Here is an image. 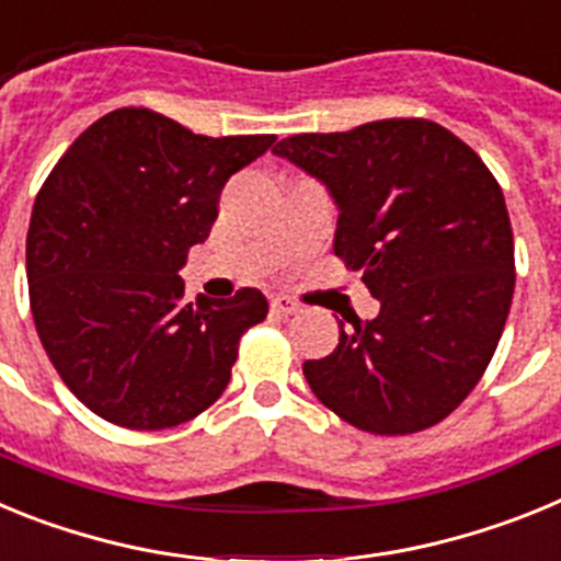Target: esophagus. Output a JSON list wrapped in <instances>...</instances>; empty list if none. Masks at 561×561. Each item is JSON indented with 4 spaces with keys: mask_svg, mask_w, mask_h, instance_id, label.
<instances>
[{
    "mask_svg": "<svg viewBox=\"0 0 561 561\" xmlns=\"http://www.w3.org/2000/svg\"><path fill=\"white\" fill-rule=\"evenodd\" d=\"M270 306H272V311H275V314H284V317L295 314V311L300 309V306H297L295 300H291V297H286V295H275L270 300Z\"/></svg>",
    "mask_w": 561,
    "mask_h": 561,
    "instance_id": "34e87169",
    "label": "esophagus"
}]
</instances>
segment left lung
Returning a JSON list of instances; mask_svg holds the SVG:
<instances>
[{
  "instance_id": "left-lung-1",
  "label": "left lung",
  "mask_w": 561,
  "mask_h": 561,
  "mask_svg": "<svg viewBox=\"0 0 561 561\" xmlns=\"http://www.w3.org/2000/svg\"><path fill=\"white\" fill-rule=\"evenodd\" d=\"M323 182L334 252L379 300L340 323V345L304 362L311 393L374 435L447 419L483 376L514 295L503 191L472 148L433 121L295 134L272 148Z\"/></svg>"
}]
</instances>
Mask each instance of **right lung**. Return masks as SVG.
I'll use <instances>...</instances> for the list:
<instances>
[{
  "mask_svg": "<svg viewBox=\"0 0 561 561\" xmlns=\"http://www.w3.org/2000/svg\"><path fill=\"white\" fill-rule=\"evenodd\" d=\"M272 142L216 140L131 106L92 123L53 168L30 216V309L92 413L165 430L225 393L238 340L270 304L257 289L187 304L180 270L210 236L227 180Z\"/></svg>",
  "mask_w": 561,
  "mask_h": 561,
  "instance_id": "obj_1",
  "label": "right lung"
}]
</instances>
